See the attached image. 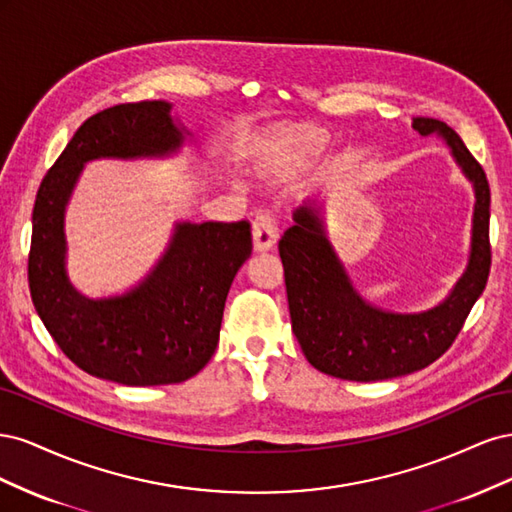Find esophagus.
<instances>
[{
    "mask_svg": "<svg viewBox=\"0 0 512 512\" xmlns=\"http://www.w3.org/2000/svg\"><path fill=\"white\" fill-rule=\"evenodd\" d=\"M277 235H280V230H277V222H275V215L271 211H260L256 215V220L252 224V239H254V250L258 252H267L275 245Z\"/></svg>",
    "mask_w": 512,
    "mask_h": 512,
    "instance_id": "34e87169",
    "label": "esophagus"
}]
</instances>
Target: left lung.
<instances>
[{"label": "left lung", "instance_id": "8db88e82", "mask_svg": "<svg viewBox=\"0 0 512 512\" xmlns=\"http://www.w3.org/2000/svg\"><path fill=\"white\" fill-rule=\"evenodd\" d=\"M421 136H438L474 190L468 265L446 297L425 312H391L365 301L327 239L322 203L307 198L280 241L292 333L305 359L322 374L376 382L412 374L451 348L491 267L489 183L459 134L431 117H414Z\"/></svg>", "mask_w": 512, "mask_h": 512}]
</instances>
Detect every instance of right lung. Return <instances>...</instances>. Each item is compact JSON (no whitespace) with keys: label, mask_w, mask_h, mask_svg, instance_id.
<instances>
[{"label":"right lung","mask_w":512,"mask_h":512,"mask_svg":"<svg viewBox=\"0 0 512 512\" xmlns=\"http://www.w3.org/2000/svg\"><path fill=\"white\" fill-rule=\"evenodd\" d=\"M192 141L164 100L111 106L76 130L40 183L29 292L46 331L87 374L126 386L177 384L218 348L224 303L252 254L247 222H177L164 254L128 290L89 297L68 275L66 209L94 160H160Z\"/></svg>","instance_id":"obj_1"}]
</instances>
